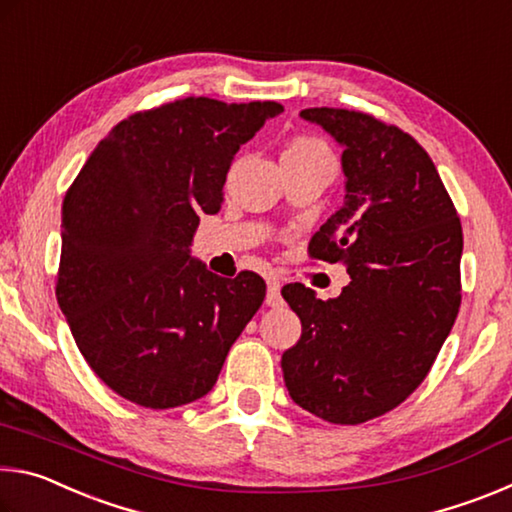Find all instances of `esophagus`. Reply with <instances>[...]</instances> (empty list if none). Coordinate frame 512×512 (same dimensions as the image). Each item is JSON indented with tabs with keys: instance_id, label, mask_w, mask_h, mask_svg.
I'll list each match as a JSON object with an SVG mask.
<instances>
[{
	"instance_id": "1",
	"label": "esophagus",
	"mask_w": 512,
	"mask_h": 512,
	"mask_svg": "<svg viewBox=\"0 0 512 512\" xmlns=\"http://www.w3.org/2000/svg\"><path fill=\"white\" fill-rule=\"evenodd\" d=\"M266 287H268V291H266V305L268 307H280L282 305V296H280L282 284H280V280H275V277H268Z\"/></svg>"
}]
</instances>
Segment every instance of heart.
<instances>
[{
    "mask_svg": "<svg viewBox=\"0 0 512 512\" xmlns=\"http://www.w3.org/2000/svg\"><path fill=\"white\" fill-rule=\"evenodd\" d=\"M327 149L323 142L311 140V137H298L293 140L282 155H298V158H309V155H325Z\"/></svg>",
    "mask_w": 512,
    "mask_h": 512,
    "instance_id": "1",
    "label": "heart"
}]
</instances>
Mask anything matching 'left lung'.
Instances as JSON below:
<instances>
[{
    "instance_id": "obj_1",
    "label": "left lung",
    "mask_w": 512,
    "mask_h": 512,
    "mask_svg": "<svg viewBox=\"0 0 512 512\" xmlns=\"http://www.w3.org/2000/svg\"><path fill=\"white\" fill-rule=\"evenodd\" d=\"M343 146L345 201L309 257L348 266L339 298L282 289L300 341L282 354L291 400L332 424L400 406L436 361L461 307L463 230L429 153L393 124L345 108H307Z\"/></svg>"
}]
</instances>
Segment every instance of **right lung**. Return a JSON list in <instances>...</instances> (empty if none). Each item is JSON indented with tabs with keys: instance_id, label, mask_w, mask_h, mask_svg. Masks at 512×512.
<instances>
[{
	"instance_id": "obj_1",
	"label": "right lung",
	"mask_w": 512,
	"mask_h": 512,
	"mask_svg": "<svg viewBox=\"0 0 512 512\" xmlns=\"http://www.w3.org/2000/svg\"><path fill=\"white\" fill-rule=\"evenodd\" d=\"M284 108L187 97L135 112L90 153L63 201L58 305L103 384L146 409L212 391L266 282L189 255L241 144Z\"/></svg>"
}]
</instances>
